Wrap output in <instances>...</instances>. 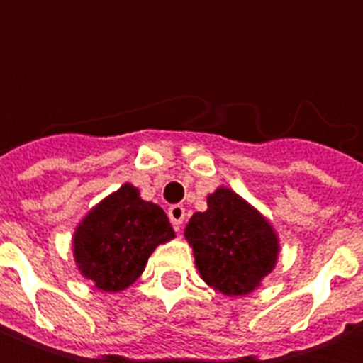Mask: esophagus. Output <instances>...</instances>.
I'll return each mask as SVG.
<instances>
[{
  "label": "esophagus",
  "mask_w": 363,
  "mask_h": 363,
  "mask_svg": "<svg viewBox=\"0 0 363 363\" xmlns=\"http://www.w3.org/2000/svg\"><path fill=\"white\" fill-rule=\"evenodd\" d=\"M184 217H186V209L182 208V206H179V203H174V206L169 208V219H171V223H173V227L177 230L181 229Z\"/></svg>",
  "instance_id": "obj_1"
}]
</instances>
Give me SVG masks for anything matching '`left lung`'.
Listing matches in <instances>:
<instances>
[{"label": "left lung", "mask_w": 363, "mask_h": 363, "mask_svg": "<svg viewBox=\"0 0 363 363\" xmlns=\"http://www.w3.org/2000/svg\"><path fill=\"white\" fill-rule=\"evenodd\" d=\"M184 236L203 281L227 296L254 291L277 262L271 225L229 189L208 196V209L192 216Z\"/></svg>", "instance_id": "obj_1"}]
</instances>
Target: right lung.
<instances>
[{"mask_svg": "<svg viewBox=\"0 0 363 363\" xmlns=\"http://www.w3.org/2000/svg\"><path fill=\"white\" fill-rule=\"evenodd\" d=\"M173 236L165 211L142 200L133 184H123L82 219L72 248L86 279L99 291L119 292L140 277L152 252Z\"/></svg>", "mask_w": 363, "mask_h": 363, "instance_id": "right-lung-1", "label": "right lung"}]
</instances>
